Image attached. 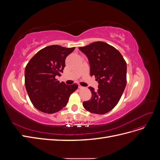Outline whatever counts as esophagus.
I'll return each mask as SVG.
<instances>
[{"label":"esophagus","instance_id":"34e87169","mask_svg":"<svg viewBox=\"0 0 160 160\" xmlns=\"http://www.w3.org/2000/svg\"><path fill=\"white\" fill-rule=\"evenodd\" d=\"M79 88L80 89H84L85 88H84V87H83V86H81V85H79Z\"/></svg>","mask_w":160,"mask_h":160}]
</instances>
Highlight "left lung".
<instances>
[{"instance_id":"obj_1","label":"left lung","mask_w":160,"mask_h":160,"mask_svg":"<svg viewBox=\"0 0 160 160\" xmlns=\"http://www.w3.org/2000/svg\"><path fill=\"white\" fill-rule=\"evenodd\" d=\"M88 57L90 75L98 81L99 89L89 87L91 99L84 101V108L91 113L105 114L118 103L127 83V64L118 50L108 43L97 41L79 47Z\"/></svg>"}]
</instances>
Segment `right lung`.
Masks as SVG:
<instances>
[{
  "label": "right lung",
  "mask_w": 160,
  "mask_h": 160,
  "mask_svg": "<svg viewBox=\"0 0 160 160\" xmlns=\"http://www.w3.org/2000/svg\"><path fill=\"white\" fill-rule=\"evenodd\" d=\"M75 47L51 45L38 51L28 61L25 71V83L30 100L38 110L54 113L65 108L70 95L78 88L56 79L63 71L66 57Z\"/></svg>",
  "instance_id": "right-lung-1"
}]
</instances>
